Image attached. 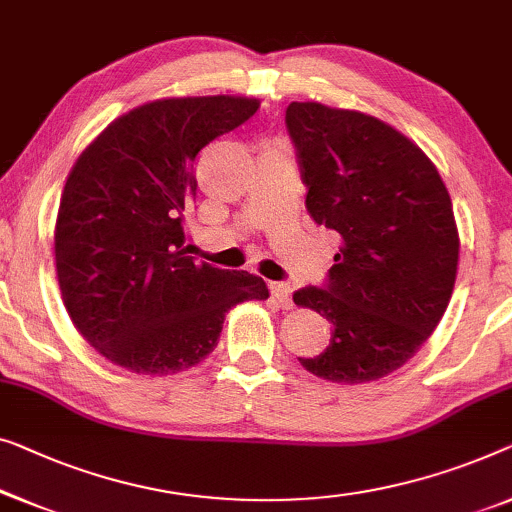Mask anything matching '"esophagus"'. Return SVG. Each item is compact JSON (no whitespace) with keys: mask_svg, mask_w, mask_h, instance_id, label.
Masks as SVG:
<instances>
[{"mask_svg":"<svg viewBox=\"0 0 512 512\" xmlns=\"http://www.w3.org/2000/svg\"><path fill=\"white\" fill-rule=\"evenodd\" d=\"M270 293H272V300L277 302V307H281V309H293L291 286L284 284V281H274V284H270Z\"/></svg>","mask_w":512,"mask_h":512,"instance_id":"34e87169","label":"esophagus"}]
</instances>
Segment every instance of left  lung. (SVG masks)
<instances>
[{
  "mask_svg": "<svg viewBox=\"0 0 512 512\" xmlns=\"http://www.w3.org/2000/svg\"><path fill=\"white\" fill-rule=\"evenodd\" d=\"M286 127L309 217L337 238L323 284L293 293L335 330L300 365L335 383L383 379L427 342L453 295L459 235L448 189L418 145L372 115L293 101Z\"/></svg>",
  "mask_w": 512,
  "mask_h": 512,
  "instance_id": "left-lung-1",
  "label": "left lung"
}]
</instances>
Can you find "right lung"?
Here are the masks:
<instances>
[{
    "instance_id": "obj_1",
    "label": "right lung",
    "mask_w": 512,
    "mask_h": 512,
    "mask_svg": "<svg viewBox=\"0 0 512 512\" xmlns=\"http://www.w3.org/2000/svg\"><path fill=\"white\" fill-rule=\"evenodd\" d=\"M256 110L242 96L152 101L78 157L57 212V279L103 358L136 374L182 372L214 351L228 309L270 295L256 274L196 263L182 228L198 152Z\"/></svg>"
}]
</instances>
